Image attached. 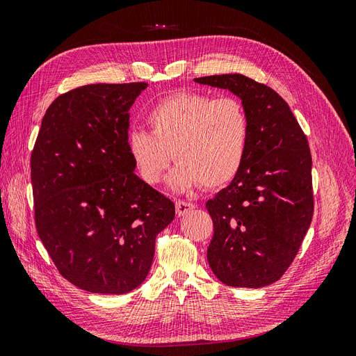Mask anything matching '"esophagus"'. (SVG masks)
I'll use <instances>...</instances> for the list:
<instances>
[{"label": "esophagus", "instance_id": "34e87169", "mask_svg": "<svg viewBox=\"0 0 356 356\" xmlns=\"http://www.w3.org/2000/svg\"><path fill=\"white\" fill-rule=\"evenodd\" d=\"M175 209H177V213L179 215V217H182V215L190 212L191 209H195V204L190 203V202H184V200H177L175 202Z\"/></svg>", "mask_w": 356, "mask_h": 356}]
</instances>
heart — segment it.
<instances>
[{
  "mask_svg": "<svg viewBox=\"0 0 356 356\" xmlns=\"http://www.w3.org/2000/svg\"><path fill=\"white\" fill-rule=\"evenodd\" d=\"M152 132L132 131L127 152L147 184L154 186L169 168L177 191L227 186L241 172L250 143V117L234 96L178 92L159 101L147 113Z\"/></svg>",
  "mask_w": 356,
  "mask_h": 356,
  "instance_id": "1",
  "label": "heart"
}]
</instances>
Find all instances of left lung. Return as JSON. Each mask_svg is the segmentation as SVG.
I'll list each match as a JSON object with an SVG mask.
<instances>
[{"label":"left lung","instance_id":"left-lung-1","mask_svg":"<svg viewBox=\"0 0 356 356\" xmlns=\"http://www.w3.org/2000/svg\"><path fill=\"white\" fill-rule=\"evenodd\" d=\"M195 81L239 96L250 117L241 172L207 202L213 221L208 263L229 286L270 285L294 261L314 217L307 138L288 104L268 86L242 74Z\"/></svg>","mask_w":356,"mask_h":356}]
</instances>
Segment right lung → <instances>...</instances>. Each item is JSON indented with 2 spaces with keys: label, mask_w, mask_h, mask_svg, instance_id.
Masks as SVG:
<instances>
[{
  "label": "right lung",
  "mask_w": 356,
  "mask_h": 356,
  "mask_svg": "<svg viewBox=\"0 0 356 356\" xmlns=\"http://www.w3.org/2000/svg\"><path fill=\"white\" fill-rule=\"evenodd\" d=\"M147 83L88 84L51 102L31 154L35 227L59 273L95 294L141 285L175 204L135 174L129 110Z\"/></svg>",
  "instance_id": "1"
}]
</instances>
